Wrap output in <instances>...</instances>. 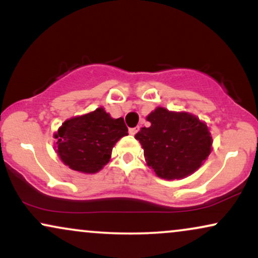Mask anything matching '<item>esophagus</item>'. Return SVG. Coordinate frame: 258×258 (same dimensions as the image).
I'll use <instances>...</instances> for the list:
<instances>
[{"instance_id": "1", "label": "esophagus", "mask_w": 258, "mask_h": 258, "mask_svg": "<svg viewBox=\"0 0 258 258\" xmlns=\"http://www.w3.org/2000/svg\"><path fill=\"white\" fill-rule=\"evenodd\" d=\"M128 132H130V135L135 136L136 133L138 132V127H133V128H130V130H128Z\"/></svg>"}]
</instances>
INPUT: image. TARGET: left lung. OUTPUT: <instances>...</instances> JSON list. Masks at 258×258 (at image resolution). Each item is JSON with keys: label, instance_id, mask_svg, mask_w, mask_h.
I'll list each match as a JSON object with an SVG mask.
<instances>
[{"label": "left lung", "instance_id": "8db88e82", "mask_svg": "<svg viewBox=\"0 0 258 258\" xmlns=\"http://www.w3.org/2000/svg\"><path fill=\"white\" fill-rule=\"evenodd\" d=\"M146 119L151 125L142 127L135 137L144 149L148 165L159 177L183 178L210 155L211 133L197 116L158 107Z\"/></svg>", "mask_w": 258, "mask_h": 258}]
</instances>
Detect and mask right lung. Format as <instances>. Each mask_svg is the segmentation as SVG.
<instances>
[{"instance_id":"add662e5","label":"right lung","mask_w":258,"mask_h":258,"mask_svg":"<svg viewBox=\"0 0 258 258\" xmlns=\"http://www.w3.org/2000/svg\"><path fill=\"white\" fill-rule=\"evenodd\" d=\"M128 130L122 118L113 119L103 108L67 120L58 132L57 152L65 165L94 174L108 163L113 146Z\"/></svg>"}]
</instances>
